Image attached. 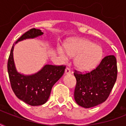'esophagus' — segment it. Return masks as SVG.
<instances>
[{"instance_id": "obj_1", "label": "esophagus", "mask_w": 126, "mask_h": 126, "mask_svg": "<svg viewBox=\"0 0 126 126\" xmlns=\"http://www.w3.org/2000/svg\"><path fill=\"white\" fill-rule=\"evenodd\" d=\"M65 73L66 74V75L70 74V73H71V69H70V68H69V67H67V68L65 69Z\"/></svg>"}]
</instances>
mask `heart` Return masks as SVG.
<instances>
[{
  "mask_svg": "<svg viewBox=\"0 0 126 126\" xmlns=\"http://www.w3.org/2000/svg\"><path fill=\"white\" fill-rule=\"evenodd\" d=\"M65 52L69 57H76L75 66L81 72H87L94 69L100 61L103 54L99 46L84 38H76L70 41L65 47ZM59 53L63 59H67V55L60 48Z\"/></svg>",
  "mask_w": 126,
  "mask_h": 126,
  "instance_id": "obj_1",
  "label": "heart"
}]
</instances>
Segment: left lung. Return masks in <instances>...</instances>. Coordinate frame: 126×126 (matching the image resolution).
I'll use <instances>...</instances> for the list:
<instances>
[{
	"label": "left lung",
	"instance_id": "left-lung-1",
	"mask_svg": "<svg viewBox=\"0 0 126 126\" xmlns=\"http://www.w3.org/2000/svg\"><path fill=\"white\" fill-rule=\"evenodd\" d=\"M117 72L116 59L113 55L104 57L91 72L83 74L75 71V101L84 108L93 107L105 101L115 84Z\"/></svg>",
	"mask_w": 126,
	"mask_h": 126
}]
</instances>
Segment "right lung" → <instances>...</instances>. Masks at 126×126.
<instances>
[{"instance_id":"add662e5","label":"right lung","mask_w":126,"mask_h":126,"mask_svg":"<svg viewBox=\"0 0 126 126\" xmlns=\"http://www.w3.org/2000/svg\"><path fill=\"white\" fill-rule=\"evenodd\" d=\"M42 34L41 30L34 28L27 31L13 44L8 61V73L13 92L18 99L31 106L41 105L47 101L51 88L63 76L65 69L64 65H46L34 75H24L17 71L13 57L15 44Z\"/></svg>"}]
</instances>
